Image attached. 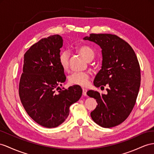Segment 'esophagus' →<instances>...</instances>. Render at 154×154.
<instances>
[{
	"instance_id": "34e87169",
	"label": "esophagus",
	"mask_w": 154,
	"mask_h": 154,
	"mask_svg": "<svg viewBox=\"0 0 154 154\" xmlns=\"http://www.w3.org/2000/svg\"><path fill=\"white\" fill-rule=\"evenodd\" d=\"M86 92H87V89L82 88V94H83L84 96H86Z\"/></svg>"
}]
</instances>
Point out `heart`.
<instances>
[{
	"label": "heart",
	"instance_id": "1",
	"mask_svg": "<svg viewBox=\"0 0 154 154\" xmlns=\"http://www.w3.org/2000/svg\"><path fill=\"white\" fill-rule=\"evenodd\" d=\"M76 50L86 60H92L94 57V51L86 45H81L76 48ZM59 64L62 68L66 70L69 67V54L67 51H63L59 56ZM89 75L86 72H75L71 75L69 77V82L71 85H76L85 86L88 84Z\"/></svg>",
	"mask_w": 154,
	"mask_h": 154
}]
</instances>
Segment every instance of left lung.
I'll return each mask as SVG.
<instances>
[{"mask_svg":"<svg viewBox=\"0 0 154 154\" xmlns=\"http://www.w3.org/2000/svg\"><path fill=\"white\" fill-rule=\"evenodd\" d=\"M83 39L101 47L102 66L94 85L101 89L107 86L106 94L92 90L87 92L97 103L90 115L101 127H115L129 116L135 104L140 85L139 61L129 43L116 35L91 34Z\"/></svg>","mask_w":154,"mask_h":154,"instance_id":"1","label":"left lung"}]
</instances>
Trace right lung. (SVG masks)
I'll return each mask as SVG.
<instances>
[{
    "mask_svg": "<svg viewBox=\"0 0 154 154\" xmlns=\"http://www.w3.org/2000/svg\"><path fill=\"white\" fill-rule=\"evenodd\" d=\"M63 39L60 35L41 39L24 55L23 73L19 86L20 100L30 117L42 126L56 128L69 114V107L82 96L80 86L62 90L66 81L59 64ZM60 89L57 93L56 90Z\"/></svg>",
    "mask_w": 154,
    "mask_h": 154,
    "instance_id": "obj_1",
    "label": "right lung"
}]
</instances>
